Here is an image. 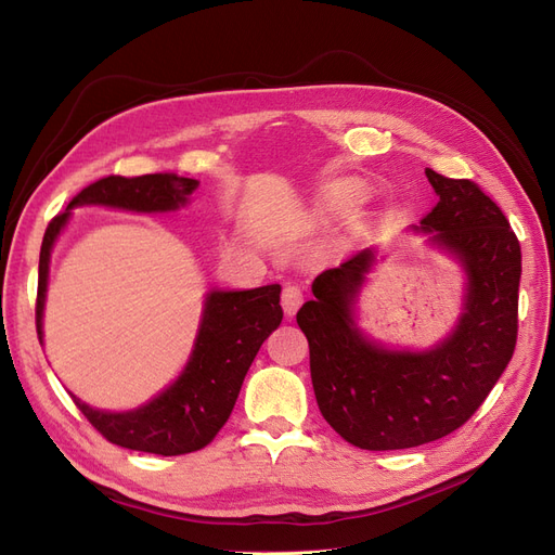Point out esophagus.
<instances>
[{
	"mask_svg": "<svg viewBox=\"0 0 555 555\" xmlns=\"http://www.w3.org/2000/svg\"><path fill=\"white\" fill-rule=\"evenodd\" d=\"M301 304H304V293L299 291V287L297 285H285L283 293H281V306L285 310V315H295Z\"/></svg>",
	"mask_w": 555,
	"mask_h": 555,
	"instance_id": "1",
	"label": "esophagus"
}]
</instances>
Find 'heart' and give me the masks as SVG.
Wrapping results in <instances>:
<instances>
[{
  "label": "heart",
  "instance_id": "b5f03b06",
  "mask_svg": "<svg viewBox=\"0 0 555 555\" xmlns=\"http://www.w3.org/2000/svg\"><path fill=\"white\" fill-rule=\"evenodd\" d=\"M360 202V190L353 185H333L322 197L320 210L324 215H347Z\"/></svg>",
  "mask_w": 555,
  "mask_h": 555
}]
</instances>
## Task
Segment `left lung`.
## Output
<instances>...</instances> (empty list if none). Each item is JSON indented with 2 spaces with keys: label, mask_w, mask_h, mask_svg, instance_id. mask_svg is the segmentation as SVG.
I'll return each mask as SVG.
<instances>
[{
  "label": "left lung",
  "mask_w": 555,
  "mask_h": 555,
  "mask_svg": "<svg viewBox=\"0 0 555 555\" xmlns=\"http://www.w3.org/2000/svg\"><path fill=\"white\" fill-rule=\"evenodd\" d=\"M440 202L424 231L463 260L469 285L455 333L430 351H388L367 343L351 304L372 264L360 251L322 272L315 299L297 312L310 349L318 405L337 436L370 451L411 449L461 428L511 363L517 345L521 249L503 210L469 179L426 170Z\"/></svg>",
  "instance_id": "left-lung-1"
}]
</instances>
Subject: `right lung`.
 <instances>
[{"mask_svg": "<svg viewBox=\"0 0 555 555\" xmlns=\"http://www.w3.org/2000/svg\"><path fill=\"white\" fill-rule=\"evenodd\" d=\"M199 183L177 175H111L83 188L67 208L47 224L36 295V331L42 340V306L50 274V254L54 240L69 218V208L81 204H104L138 212L175 210L192 195ZM281 285H262L254 291H215L206 299L204 322L183 374L147 405L131 413H104L75 403L94 430L125 449L183 455L210 444L227 424L235 399L243 388L260 345L281 324Z\"/></svg>", "mask_w": 555, "mask_h": 555, "instance_id": "add662e5", "label": "right lung"}]
</instances>
